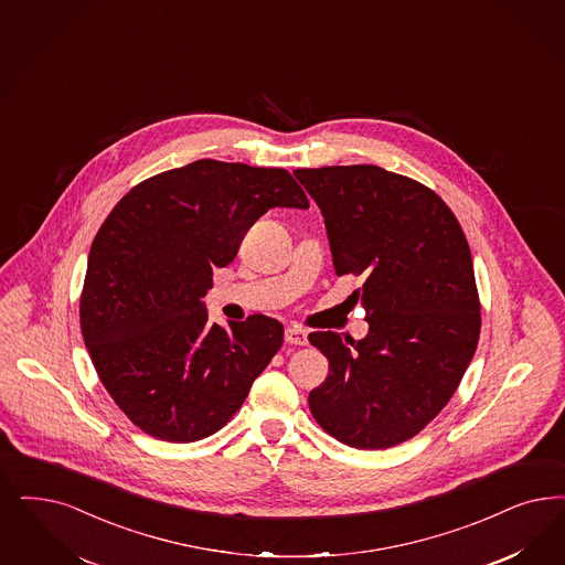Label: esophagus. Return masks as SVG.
I'll return each instance as SVG.
<instances>
[{
    "instance_id": "obj_1",
    "label": "esophagus",
    "mask_w": 565,
    "mask_h": 565,
    "mask_svg": "<svg viewBox=\"0 0 565 565\" xmlns=\"http://www.w3.org/2000/svg\"><path fill=\"white\" fill-rule=\"evenodd\" d=\"M286 342L292 344V347H307L309 344V335H307V331L302 330V328L290 326V328H286Z\"/></svg>"
}]
</instances>
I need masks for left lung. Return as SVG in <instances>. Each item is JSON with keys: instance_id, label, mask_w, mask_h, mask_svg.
<instances>
[{"instance_id": "8db88e82", "label": "left lung", "mask_w": 565, "mask_h": 565, "mask_svg": "<svg viewBox=\"0 0 565 565\" xmlns=\"http://www.w3.org/2000/svg\"><path fill=\"white\" fill-rule=\"evenodd\" d=\"M326 218L335 275H363V340L309 335L330 361L311 390L317 424L342 445L388 448L447 407L480 338L466 234L445 200L373 164L296 169Z\"/></svg>"}]
</instances>
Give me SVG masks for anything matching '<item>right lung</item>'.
<instances>
[{"mask_svg": "<svg viewBox=\"0 0 565 565\" xmlns=\"http://www.w3.org/2000/svg\"><path fill=\"white\" fill-rule=\"evenodd\" d=\"M275 206L309 209L286 169L195 160L122 195L94 237L81 331L99 382L137 428L194 443L223 428L281 349L265 315L209 321L202 298L254 223Z\"/></svg>", "mask_w": 565, "mask_h": 565, "instance_id": "1", "label": "right lung"}]
</instances>
